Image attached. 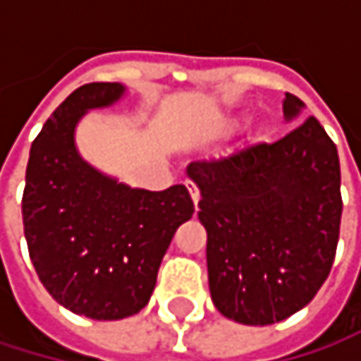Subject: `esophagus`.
<instances>
[{
	"label": "esophagus",
	"mask_w": 361,
	"mask_h": 361,
	"mask_svg": "<svg viewBox=\"0 0 361 361\" xmlns=\"http://www.w3.org/2000/svg\"><path fill=\"white\" fill-rule=\"evenodd\" d=\"M185 188H188V192H190V196H192V200H194V204H196L198 198H200V190L196 188L194 181H185Z\"/></svg>",
	"instance_id": "esophagus-1"
}]
</instances>
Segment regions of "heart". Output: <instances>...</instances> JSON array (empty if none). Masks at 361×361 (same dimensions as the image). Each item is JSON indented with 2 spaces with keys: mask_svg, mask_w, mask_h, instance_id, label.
I'll return each mask as SVG.
<instances>
[{
  "mask_svg": "<svg viewBox=\"0 0 361 361\" xmlns=\"http://www.w3.org/2000/svg\"><path fill=\"white\" fill-rule=\"evenodd\" d=\"M232 125H234V121L230 123V127H232ZM257 135H263V127H261V129H257Z\"/></svg>",
  "mask_w": 361,
  "mask_h": 361,
  "instance_id": "1",
  "label": "heart"
}]
</instances>
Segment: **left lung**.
Returning <instances> with one entry per match:
<instances>
[{
    "mask_svg": "<svg viewBox=\"0 0 361 361\" xmlns=\"http://www.w3.org/2000/svg\"><path fill=\"white\" fill-rule=\"evenodd\" d=\"M301 109L286 94V118ZM188 178L200 190L215 307L251 326L303 310L330 274L343 213L336 146L318 118H305L274 144L194 161Z\"/></svg>",
    "mask_w": 361,
    "mask_h": 361,
    "instance_id": "left-lung-1",
    "label": "left lung"
}]
</instances>
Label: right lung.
Masks as SVG:
<instances>
[{"instance_id": "add662e5", "label": "right lung", "mask_w": 361, "mask_h": 361, "mask_svg": "<svg viewBox=\"0 0 361 361\" xmlns=\"http://www.w3.org/2000/svg\"><path fill=\"white\" fill-rule=\"evenodd\" d=\"M121 83L75 90L39 131L27 165L23 224L45 290L73 314L121 320L150 301L176 230L194 213L185 185L129 188L87 165L75 127L90 109L110 106Z\"/></svg>"}]
</instances>
